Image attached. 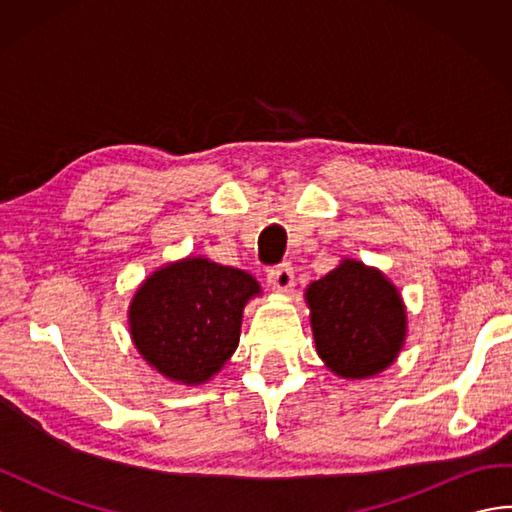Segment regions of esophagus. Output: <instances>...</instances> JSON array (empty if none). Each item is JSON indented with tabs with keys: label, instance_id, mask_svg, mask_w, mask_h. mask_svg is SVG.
<instances>
[{
	"label": "esophagus",
	"instance_id": "esophagus-1",
	"mask_svg": "<svg viewBox=\"0 0 512 512\" xmlns=\"http://www.w3.org/2000/svg\"><path fill=\"white\" fill-rule=\"evenodd\" d=\"M268 284L279 292H286L295 286V273H292L290 264H279L268 270Z\"/></svg>",
	"mask_w": 512,
	"mask_h": 512
}]
</instances>
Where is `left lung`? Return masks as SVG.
<instances>
[{"label": "left lung", "mask_w": 512, "mask_h": 512, "mask_svg": "<svg viewBox=\"0 0 512 512\" xmlns=\"http://www.w3.org/2000/svg\"><path fill=\"white\" fill-rule=\"evenodd\" d=\"M317 352L334 374L372 376L396 361L405 339V308L374 268L343 262L306 292Z\"/></svg>", "instance_id": "left-lung-1"}]
</instances>
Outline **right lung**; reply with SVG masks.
Listing matches in <instances>:
<instances>
[{"mask_svg":"<svg viewBox=\"0 0 512 512\" xmlns=\"http://www.w3.org/2000/svg\"><path fill=\"white\" fill-rule=\"evenodd\" d=\"M259 292L244 270L184 259L151 275L132 301L138 352L184 385L209 380L237 350L246 301Z\"/></svg>","mask_w":512,"mask_h":512,"instance_id":"obj_1","label":"right lung"}]
</instances>
